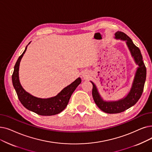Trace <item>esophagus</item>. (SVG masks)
<instances>
[{
  "instance_id": "34e87169",
  "label": "esophagus",
  "mask_w": 152,
  "mask_h": 152,
  "mask_svg": "<svg viewBox=\"0 0 152 152\" xmlns=\"http://www.w3.org/2000/svg\"><path fill=\"white\" fill-rule=\"evenodd\" d=\"M84 78H87L88 77H87V76H84Z\"/></svg>"
}]
</instances>
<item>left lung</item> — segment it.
I'll return each instance as SVG.
<instances>
[{
	"label": "left lung",
	"mask_w": 152,
	"mask_h": 152,
	"mask_svg": "<svg viewBox=\"0 0 152 152\" xmlns=\"http://www.w3.org/2000/svg\"><path fill=\"white\" fill-rule=\"evenodd\" d=\"M114 38L126 42L131 56L138 66L135 73L130 91L126 96L120 100L115 101H104L99 92L96 84L91 81L92 84V94L96 104L101 110L108 114L120 113L134 105L142 94L147 75V69L143 61L140 50L134 44L131 38L124 32L119 31L115 33Z\"/></svg>",
	"instance_id": "obj_1"
}]
</instances>
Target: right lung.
<instances>
[{
    "instance_id": "obj_1",
    "label": "right lung",
    "mask_w": 152,
    "mask_h": 152,
    "mask_svg": "<svg viewBox=\"0 0 152 152\" xmlns=\"http://www.w3.org/2000/svg\"><path fill=\"white\" fill-rule=\"evenodd\" d=\"M30 43V42L28 45ZM27 46L23 53L18 58L12 76L13 86L19 100L26 109L38 115L50 116L60 113L67 106L72 94L78 85L81 83V79L80 77L77 78L74 82L64 88L56 96L42 99L32 96L23 88L20 83L18 76L20 63L27 50Z\"/></svg>"
}]
</instances>
